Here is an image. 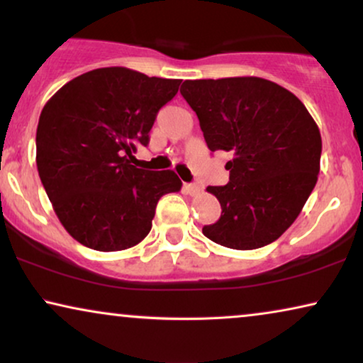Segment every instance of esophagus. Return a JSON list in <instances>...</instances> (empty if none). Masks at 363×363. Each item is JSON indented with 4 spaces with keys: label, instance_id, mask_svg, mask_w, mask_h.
<instances>
[{
    "label": "esophagus",
    "instance_id": "obj_1",
    "mask_svg": "<svg viewBox=\"0 0 363 363\" xmlns=\"http://www.w3.org/2000/svg\"><path fill=\"white\" fill-rule=\"evenodd\" d=\"M185 190L188 195H198L201 191L200 183H185Z\"/></svg>",
    "mask_w": 363,
    "mask_h": 363
}]
</instances>
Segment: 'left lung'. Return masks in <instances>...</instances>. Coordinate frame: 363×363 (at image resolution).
Masks as SVG:
<instances>
[{"label":"left lung","mask_w":363,"mask_h":363,"mask_svg":"<svg viewBox=\"0 0 363 363\" xmlns=\"http://www.w3.org/2000/svg\"><path fill=\"white\" fill-rule=\"evenodd\" d=\"M182 96L196 112L211 152H231L230 182L208 186L220 220L203 235L231 250L276 241L299 216L320 170L322 138L294 94L261 77L185 81Z\"/></svg>","instance_id":"8db88e82"}]
</instances>
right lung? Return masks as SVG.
I'll return each instance as SVG.
<instances>
[{
  "mask_svg": "<svg viewBox=\"0 0 363 363\" xmlns=\"http://www.w3.org/2000/svg\"><path fill=\"white\" fill-rule=\"evenodd\" d=\"M180 79L127 67L94 69L62 86L44 106L36 165L66 231L96 251H122L152 230L158 200L182 188L175 172L132 165Z\"/></svg>",
  "mask_w": 363,
  "mask_h": 363,
  "instance_id": "obj_1",
  "label": "right lung"
}]
</instances>
